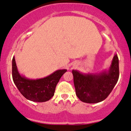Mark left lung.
<instances>
[{
    "label": "left lung",
    "instance_id": "obj_1",
    "mask_svg": "<svg viewBox=\"0 0 131 131\" xmlns=\"http://www.w3.org/2000/svg\"><path fill=\"white\" fill-rule=\"evenodd\" d=\"M76 94L81 101L97 103L104 100L119 79V59L114 54L108 70L96 73H83L73 70Z\"/></svg>",
    "mask_w": 131,
    "mask_h": 131
}]
</instances>
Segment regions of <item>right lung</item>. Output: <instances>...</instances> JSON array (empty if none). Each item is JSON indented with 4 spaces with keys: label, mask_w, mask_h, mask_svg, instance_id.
<instances>
[{
    "label": "right lung",
    "mask_w": 131,
    "mask_h": 131,
    "mask_svg": "<svg viewBox=\"0 0 131 131\" xmlns=\"http://www.w3.org/2000/svg\"><path fill=\"white\" fill-rule=\"evenodd\" d=\"M67 70H58L47 77L38 79L27 78L20 74L15 62L12 59V78L14 84L26 99L34 102H45L54 95L55 88L60 78Z\"/></svg>",
    "instance_id": "1"
}]
</instances>
